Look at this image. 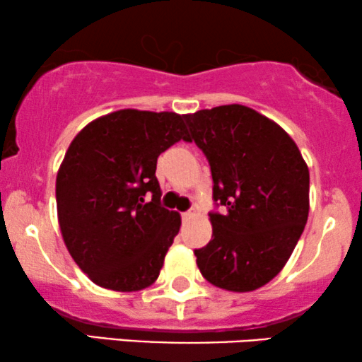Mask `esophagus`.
<instances>
[{
  "label": "esophagus",
  "mask_w": 362,
  "mask_h": 362,
  "mask_svg": "<svg viewBox=\"0 0 362 362\" xmlns=\"http://www.w3.org/2000/svg\"><path fill=\"white\" fill-rule=\"evenodd\" d=\"M192 217H195V210L194 209L187 210V212L182 214V218H192Z\"/></svg>",
  "instance_id": "34e87169"
}]
</instances>
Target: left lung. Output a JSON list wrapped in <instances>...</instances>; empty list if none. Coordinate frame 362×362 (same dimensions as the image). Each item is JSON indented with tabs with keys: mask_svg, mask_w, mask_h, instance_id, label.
<instances>
[{
	"mask_svg": "<svg viewBox=\"0 0 362 362\" xmlns=\"http://www.w3.org/2000/svg\"><path fill=\"white\" fill-rule=\"evenodd\" d=\"M192 139L209 160L212 240L195 250L210 284L249 292L272 281L289 260L309 215V168L296 141L244 105L185 115Z\"/></svg>",
	"mask_w": 362,
	"mask_h": 362,
	"instance_id": "obj_1",
	"label": "left lung"
}]
</instances>
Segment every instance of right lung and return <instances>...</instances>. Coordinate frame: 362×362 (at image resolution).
<instances>
[{
    "instance_id": "right-lung-1",
    "label": "right lung",
    "mask_w": 362,
    "mask_h": 362,
    "mask_svg": "<svg viewBox=\"0 0 362 362\" xmlns=\"http://www.w3.org/2000/svg\"><path fill=\"white\" fill-rule=\"evenodd\" d=\"M184 118L118 110L68 147L57 175L58 222L68 252L97 286L134 292L157 281L180 214L160 205L155 170L160 153L190 140Z\"/></svg>"
}]
</instances>
